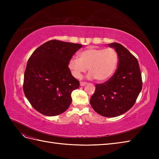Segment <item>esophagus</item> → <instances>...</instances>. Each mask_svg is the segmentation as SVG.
<instances>
[{"mask_svg":"<svg viewBox=\"0 0 159 159\" xmlns=\"http://www.w3.org/2000/svg\"><path fill=\"white\" fill-rule=\"evenodd\" d=\"M86 84H87L86 82H80V85L81 86V87L85 86V85H86Z\"/></svg>","mask_w":159,"mask_h":159,"instance_id":"obj_1","label":"esophagus"}]
</instances>
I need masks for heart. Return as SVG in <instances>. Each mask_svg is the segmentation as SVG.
Here are the masks:
<instances>
[{"instance_id":"1","label":"heart","mask_w":159,"mask_h":159,"mask_svg":"<svg viewBox=\"0 0 159 159\" xmlns=\"http://www.w3.org/2000/svg\"><path fill=\"white\" fill-rule=\"evenodd\" d=\"M77 58H72L68 67L76 79H80L87 68L90 79L99 82L106 81L113 75L118 64V55L113 48L89 47L78 53Z\"/></svg>"}]
</instances>
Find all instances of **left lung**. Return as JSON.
Here are the masks:
<instances>
[{
    "label": "left lung",
    "instance_id": "obj_1",
    "mask_svg": "<svg viewBox=\"0 0 159 159\" xmlns=\"http://www.w3.org/2000/svg\"><path fill=\"white\" fill-rule=\"evenodd\" d=\"M118 55L117 68L107 81L96 84L90 104L96 113L104 117L119 116L130 109L142 89L139 65L124 46L109 43Z\"/></svg>",
    "mask_w": 159,
    "mask_h": 159
}]
</instances>
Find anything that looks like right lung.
I'll return each instance as SVG.
<instances>
[{
  "label": "right lung",
  "mask_w": 159,
  "mask_h": 159,
  "mask_svg": "<svg viewBox=\"0 0 159 159\" xmlns=\"http://www.w3.org/2000/svg\"><path fill=\"white\" fill-rule=\"evenodd\" d=\"M83 46L50 40L38 47L28 60L23 90L31 106L46 116H55L68 109L72 91L80 83L68 67L69 61Z\"/></svg>",
  "instance_id": "1"
}]
</instances>
